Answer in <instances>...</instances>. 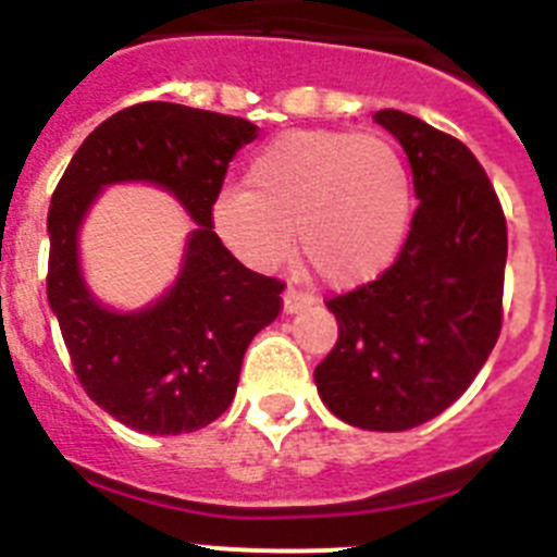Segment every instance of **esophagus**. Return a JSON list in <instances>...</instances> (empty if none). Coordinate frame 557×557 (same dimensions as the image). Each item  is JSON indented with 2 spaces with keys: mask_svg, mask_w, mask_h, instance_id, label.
<instances>
[{
  "mask_svg": "<svg viewBox=\"0 0 557 557\" xmlns=\"http://www.w3.org/2000/svg\"><path fill=\"white\" fill-rule=\"evenodd\" d=\"M309 301H312V298H309V295H304V293H298V289H293V287L284 289V312H287V314L301 312V309L307 307Z\"/></svg>",
  "mask_w": 557,
  "mask_h": 557,
  "instance_id": "esophagus-1",
  "label": "esophagus"
}]
</instances>
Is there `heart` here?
Instances as JSON below:
<instances>
[{"label":"heart","mask_w":557,"mask_h":557,"mask_svg":"<svg viewBox=\"0 0 557 557\" xmlns=\"http://www.w3.org/2000/svg\"><path fill=\"white\" fill-rule=\"evenodd\" d=\"M248 189L211 203V228L245 264L273 270L298 248L334 289L376 282L407 243L416 209L405 156L348 131H289L256 152Z\"/></svg>","instance_id":"heart-1"}]
</instances>
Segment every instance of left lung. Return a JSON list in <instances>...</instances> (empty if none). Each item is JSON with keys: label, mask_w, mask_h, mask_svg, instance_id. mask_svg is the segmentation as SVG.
<instances>
[{"label": "left lung", "mask_w": 557, "mask_h": 557, "mask_svg": "<svg viewBox=\"0 0 557 557\" xmlns=\"http://www.w3.org/2000/svg\"><path fill=\"white\" fill-rule=\"evenodd\" d=\"M373 120L405 147L418 209L391 270L326 301L339 337L314 385L339 421L405 432L455 405L494 351L508 225L462 141L393 108Z\"/></svg>", "instance_id": "obj_1"}]
</instances>
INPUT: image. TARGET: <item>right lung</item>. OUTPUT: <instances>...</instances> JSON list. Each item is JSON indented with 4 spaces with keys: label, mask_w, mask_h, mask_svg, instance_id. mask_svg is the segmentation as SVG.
Here are the masks:
<instances>
[{
    "label": "right lung",
    "mask_w": 557,
    "mask_h": 557,
    "mask_svg": "<svg viewBox=\"0 0 557 557\" xmlns=\"http://www.w3.org/2000/svg\"><path fill=\"white\" fill-rule=\"evenodd\" d=\"M259 127L178 102H139L108 116L69 161L47 218V298L91 401L147 435L209 426L234 401L250 339L278 318V278L236 262L211 231V203L239 147ZM170 190L196 228L180 278L141 310L106 308L79 268V228L106 185Z\"/></svg>",
    "instance_id": "right-lung-1"
}]
</instances>
